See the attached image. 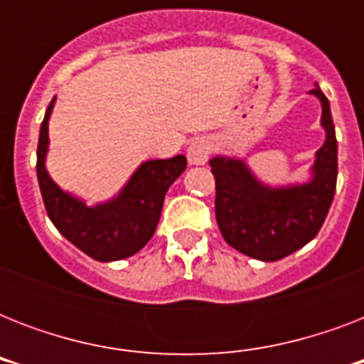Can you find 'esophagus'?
<instances>
[{
    "mask_svg": "<svg viewBox=\"0 0 364 364\" xmlns=\"http://www.w3.org/2000/svg\"><path fill=\"white\" fill-rule=\"evenodd\" d=\"M211 154V143L210 139H205V137H198V139H194L191 145H188L187 156L188 162L194 166H202L208 162Z\"/></svg>",
    "mask_w": 364,
    "mask_h": 364,
    "instance_id": "esophagus-1",
    "label": "esophagus"
}]
</instances>
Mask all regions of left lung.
<instances>
[{
	"instance_id": "obj_1",
	"label": "left lung",
	"mask_w": 364,
	"mask_h": 364,
	"mask_svg": "<svg viewBox=\"0 0 364 364\" xmlns=\"http://www.w3.org/2000/svg\"><path fill=\"white\" fill-rule=\"evenodd\" d=\"M310 92L321 100V124L327 132L310 183L270 188L257 181L242 160H210L215 177V217L223 238L240 253L264 262L283 259L316 238L333 204L338 145L331 105L319 87Z\"/></svg>"
}]
</instances>
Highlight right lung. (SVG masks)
<instances>
[{
	"label": "right lung",
	"instance_id": "add662e5",
	"mask_svg": "<svg viewBox=\"0 0 364 364\" xmlns=\"http://www.w3.org/2000/svg\"><path fill=\"white\" fill-rule=\"evenodd\" d=\"M54 100L48 104L37 143V181L48 219L64 238L82 253L100 262L121 260L137 253L153 238L168 188L187 168V159L147 160L132 176L121 194L107 204L88 208L85 202L64 193L50 179L45 168L48 147V117Z\"/></svg>",
	"mask_w": 364,
	"mask_h": 364
}]
</instances>
